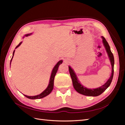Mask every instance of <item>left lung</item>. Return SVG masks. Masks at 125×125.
Here are the masks:
<instances>
[{"label":"left lung","mask_w":125,"mask_h":125,"mask_svg":"<svg viewBox=\"0 0 125 125\" xmlns=\"http://www.w3.org/2000/svg\"><path fill=\"white\" fill-rule=\"evenodd\" d=\"M101 38L103 39V43L104 44V46L105 47L106 51H107V52L108 53V57L110 60L111 64V66H112L111 75L110 78L104 84L96 89H87L86 87L81 85L80 82L78 81V78L77 77L76 75L75 74L74 71H73V70L70 66H68L69 72H70V75L72 78L73 87H74L75 90L77 92H78V93L85 96H97L100 95L110 86L111 83L112 81L113 74H114V56H113V53L111 52V51L110 46L108 43L107 41H106V40L105 39V38L104 36H101Z\"/></svg>","instance_id":"8db88e82"}]
</instances>
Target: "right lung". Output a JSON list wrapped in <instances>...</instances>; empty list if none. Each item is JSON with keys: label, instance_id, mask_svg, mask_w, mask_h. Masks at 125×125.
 <instances>
[{"label": "right lung", "instance_id": "obj_1", "mask_svg": "<svg viewBox=\"0 0 125 125\" xmlns=\"http://www.w3.org/2000/svg\"><path fill=\"white\" fill-rule=\"evenodd\" d=\"M32 34L31 33H30V34H25L24 35V36H28L29 35H30L31 34ZM22 43V42H21V43H20V44H18L15 48H17L18 46H20L21 45V44ZM14 52H15V50H14L13 52V56L12 57V59L11 60V62H10V64H11V62L12 61V60L13 59V57L14 56ZM63 62V61L62 60H60V61H59L57 63L56 65H55L54 66V67H53V70H52V74H51V76H50V80H49V84L47 86V88H46L42 93H41L40 94L38 95H36V96H27V95H24L25 97H26L27 98H29V99H41V98H42L43 97H46V96H47L48 95H49L51 92H52V91L53 90V83H54V77L55 76V74H56V73L58 71V68H59V65H60V64H62Z\"/></svg>", "mask_w": 125, "mask_h": 125}]
</instances>
